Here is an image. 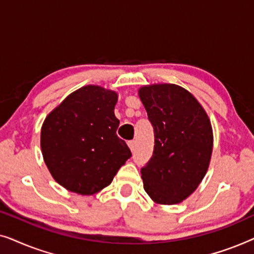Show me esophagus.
Segmentation results:
<instances>
[{
  "instance_id": "esophagus-1",
  "label": "esophagus",
  "mask_w": 254,
  "mask_h": 254,
  "mask_svg": "<svg viewBox=\"0 0 254 254\" xmlns=\"http://www.w3.org/2000/svg\"><path fill=\"white\" fill-rule=\"evenodd\" d=\"M128 147H129L131 151H134L135 148H136V141H134V140L128 141Z\"/></svg>"
}]
</instances>
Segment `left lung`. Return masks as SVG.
Returning <instances> with one entry per match:
<instances>
[{"instance_id":"8db88e82","label":"left lung","mask_w":254,"mask_h":254,"mask_svg":"<svg viewBox=\"0 0 254 254\" xmlns=\"http://www.w3.org/2000/svg\"><path fill=\"white\" fill-rule=\"evenodd\" d=\"M138 96L155 135L154 152L141 169L144 190L157 203H179L196 190L209 166V118L192 93L179 85L142 86Z\"/></svg>"}]
</instances>
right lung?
I'll list each match as a JSON object with an SVG mask.
<instances>
[{"instance_id": "add662e5", "label": "right lung", "mask_w": 254, "mask_h": 254, "mask_svg": "<svg viewBox=\"0 0 254 254\" xmlns=\"http://www.w3.org/2000/svg\"><path fill=\"white\" fill-rule=\"evenodd\" d=\"M117 92L86 85L45 119L40 145L53 178L70 192L91 195L109 186L131 152L118 137Z\"/></svg>"}]
</instances>
